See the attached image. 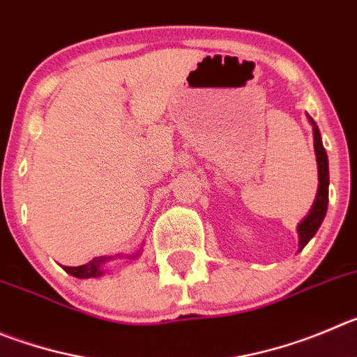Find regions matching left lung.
Instances as JSON below:
<instances>
[{"instance_id": "left-lung-1", "label": "left lung", "mask_w": 357, "mask_h": 357, "mask_svg": "<svg viewBox=\"0 0 357 357\" xmlns=\"http://www.w3.org/2000/svg\"><path fill=\"white\" fill-rule=\"evenodd\" d=\"M310 123L314 125V148H315V156H317V167H319V190L317 197H315L314 206L310 209L308 216L303 220L301 224L298 225V234H299V250H303L306 246V243L314 238L317 229L321 227L322 220H324L326 211H328V186H329V167H328V155H326V149L322 146L321 132H319L315 121L308 116Z\"/></svg>"}]
</instances>
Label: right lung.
<instances>
[{"label":"right lung","mask_w":357,"mask_h":357,"mask_svg":"<svg viewBox=\"0 0 357 357\" xmlns=\"http://www.w3.org/2000/svg\"><path fill=\"white\" fill-rule=\"evenodd\" d=\"M135 257V255H133ZM111 257H95L93 261H89L88 264L77 266V268H70L65 266V271L70 275L77 276V278H91V276H100L102 275V266L103 262H107Z\"/></svg>","instance_id":"obj_1"}]
</instances>
